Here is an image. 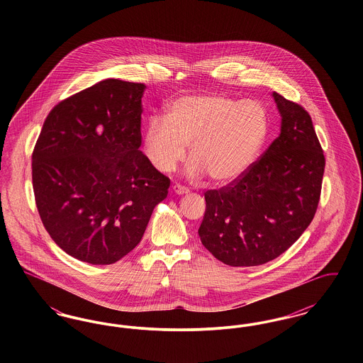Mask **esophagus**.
Returning <instances> with one entry per match:
<instances>
[{
  "label": "esophagus",
  "instance_id": "1",
  "mask_svg": "<svg viewBox=\"0 0 363 363\" xmlns=\"http://www.w3.org/2000/svg\"><path fill=\"white\" fill-rule=\"evenodd\" d=\"M173 190L177 193V194H186L189 189L188 188H185V186H182V185H179V184H175L173 186Z\"/></svg>",
  "mask_w": 363,
  "mask_h": 363
}]
</instances>
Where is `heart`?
<instances>
[{
  "label": "heart",
  "instance_id": "1",
  "mask_svg": "<svg viewBox=\"0 0 363 363\" xmlns=\"http://www.w3.org/2000/svg\"><path fill=\"white\" fill-rule=\"evenodd\" d=\"M268 132V113L257 101L222 94L185 95L170 104L167 117L150 118L144 151L159 172L170 173L190 144V174L206 173L215 184H228L255 162Z\"/></svg>",
  "mask_w": 363,
  "mask_h": 363
}]
</instances>
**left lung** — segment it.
<instances>
[{"label": "left lung", "instance_id": "8db88e82", "mask_svg": "<svg viewBox=\"0 0 363 363\" xmlns=\"http://www.w3.org/2000/svg\"><path fill=\"white\" fill-rule=\"evenodd\" d=\"M279 138L240 178L206 191L199 235L230 267H255L284 253L311 225L318 207L325 156L309 113L274 92Z\"/></svg>", "mask_w": 363, "mask_h": 363}]
</instances>
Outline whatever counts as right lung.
<instances>
[{
	"label": "right lung",
	"mask_w": 363,
	"mask_h": 363,
	"mask_svg": "<svg viewBox=\"0 0 363 363\" xmlns=\"http://www.w3.org/2000/svg\"><path fill=\"white\" fill-rule=\"evenodd\" d=\"M143 83L107 79L55 104L33 151L40 220L64 252L114 264L141 241L170 178L140 151Z\"/></svg>",
	"instance_id": "1"
}]
</instances>
